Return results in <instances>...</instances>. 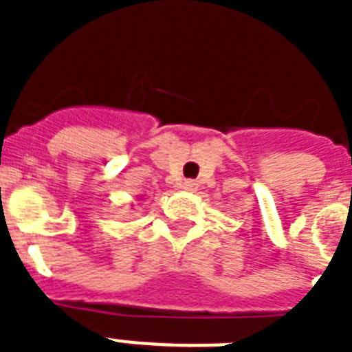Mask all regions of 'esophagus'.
I'll return each mask as SVG.
<instances>
[{"instance_id":"1","label":"esophagus","mask_w":352,"mask_h":352,"mask_svg":"<svg viewBox=\"0 0 352 352\" xmlns=\"http://www.w3.org/2000/svg\"><path fill=\"white\" fill-rule=\"evenodd\" d=\"M182 188L185 192H195L197 190V182H194V179H183Z\"/></svg>"}]
</instances>
